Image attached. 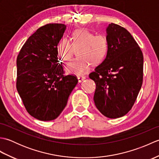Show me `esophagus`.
I'll return each instance as SVG.
<instances>
[{
	"instance_id": "1",
	"label": "esophagus",
	"mask_w": 159,
	"mask_h": 159,
	"mask_svg": "<svg viewBox=\"0 0 159 159\" xmlns=\"http://www.w3.org/2000/svg\"><path fill=\"white\" fill-rule=\"evenodd\" d=\"M77 78H78V80H79V83H81L83 80H84L85 79L86 77L85 76H78Z\"/></svg>"
}]
</instances>
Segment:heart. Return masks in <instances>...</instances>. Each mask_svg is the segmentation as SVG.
Wrapping results in <instances>:
<instances>
[{
    "label": "heart",
    "mask_w": 159,
    "mask_h": 159,
    "mask_svg": "<svg viewBox=\"0 0 159 159\" xmlns=\"http://www.w3.org/2000/svg\"><path fill=\"white\" fill-rule=\"evenodd\" d=\"M109 45L105 35H94L87 29H78L72 33L71 42L67 39L61 40L57 44V52L64 61H69L79 49V57L67 64L66 70L69 74L80 75L89 70L91 63L98 65L105 59Z\"/></svg>",
    "instance_id": "heart-1"
}]
</instances>
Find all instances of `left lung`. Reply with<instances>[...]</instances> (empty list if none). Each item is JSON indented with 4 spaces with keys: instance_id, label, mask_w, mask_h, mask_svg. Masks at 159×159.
I'll return each instance as SVG.
<instances>
[{
    "instance_id": "obj_1",
    "label": "left lung",
    "mask_w": 159,
    "mask_h": 159,
    "mask_svg": "<svg viewBox=\"0 0 159 159\" xmlns=\"http://www.w3.org/2000/svg\"><path fill=\"white\" fill-rule=\"evenodd\" d=\"M109 51L89 78L96 88L93 100L104 116L118 118L129 111L143 83V56L126 29L111 23L107 29Z\"/></svg>"
}]
</instances>
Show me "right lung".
<instances>
[{
	"label": "right lung",
	"mask_w": 159,
	"mask_h": 159,
	"mask_svg": "<svg viewBox=\"0 0 159 159\" xmlns=\"http://www.w3.org/2000/svg\"><path fill=\"white\" fill-rule=\"evenodd\" d=\"M66 29L63 24L41 26L17 57V90L27 112L39 120L56 119L78 83L76 76L64 75L57 57V44Z\"/></svg>",
	"instance_id": "add662e5"
}]
</instances>
